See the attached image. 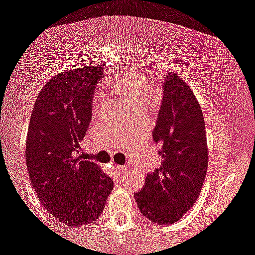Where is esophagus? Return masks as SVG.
I'll use <instances>...</instances> for the list:
<instances>
[{
  "mask_svg": "<svg viewBox=\"0 0 255 255\" xmlns=\"http://www.w3.org/2000/svg\"><path fill=\"white\" fill-rule=\"evenodd\" d=\"M115 170L118 171L119 174H125L126 171H128V168H126L125 165H116Z\"/></svg>",
  "mask_w": 255,
  "mask_h": 255,
  "instance_id": "34e87169",
  "label": "esophagus"
}]
</instances>
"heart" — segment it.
I'll list each match as a JSON object with an SVG mask.
<instances>
[{
    "instance_id": "obj_1",
    "label": "heart",
    "mask_w": 255,
    "mask_h": 255,
    "mask_svg": "<svg viewBox=\"0 0 255 255\" xmlns=\"http://www.w3.org/2000/svg\"><path fill=\"white\" fill-rule=\"evenodd\" d=\"M111 89L135 110H142L145 103L154 95L147 77L141 74L125 75L111 84Z\"/></svg>"
}]
</instances>
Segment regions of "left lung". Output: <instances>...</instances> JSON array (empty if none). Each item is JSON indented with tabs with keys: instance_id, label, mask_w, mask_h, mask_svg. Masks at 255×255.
Returning a JSON list of instances; mask_svg holds the SVG:
<instances>
[{
	"instance_id": "obj_1",
	"label": "left lung",
	"mask_w": 255,
	"mask_h": 255,
	"mask_svg": "<svg viewBox=\"0 0 255 255\" xmlns=\"http://www.w3.org/2000/svg\"><path fill=\"white\" fill-rule=\"evenodd\" d=\"M162 161L134 194L144 217L174 224L190 209L207 176L208 146L204 118L190 87L174 72L162 86V101L152 132Z\"/></svg>"
}]
</instances>
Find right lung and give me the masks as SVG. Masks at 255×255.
Instances as JSON below:
<instances>
[{
	"instance_id": "right-lung-1",
	"label": "right lung",
	"mask_w": 255,
	"mask_h": 255,
	"mask_svg": "<svg viewBox=\"0 0 255 255\" xmlns=\"http://www.w3.org/2000/svg\"><path fill=\"white\" fill-rule=\"evenodd\" d=\"M99 67L56 75L38 94L26 140V165L46 210L69 227L94 223L103 213L114 181L80 155L91 121Z\"/></svg>"
}]
</instances>
